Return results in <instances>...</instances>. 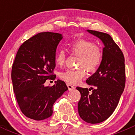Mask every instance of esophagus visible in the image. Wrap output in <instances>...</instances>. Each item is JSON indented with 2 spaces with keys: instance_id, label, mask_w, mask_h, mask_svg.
<instances>
[{
  "instance_id": "obj_1",
  "label": "esophagus",
  "mask_w": 135,
  "mask_h": 135,
  "mask_svg": "<svg viewBox=\"0 0 135 135\" xmlns=\"http://www.w3.org/2000/svg\"><path fill=\"white\" fill-rule=\"evenodd\" d=\"M66 85H67V87H68V88H69V90H73V89H74V87L73 86V85H70V84H66Z\"/></svg>"
}]
</instances>
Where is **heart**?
I'll return each instance as SVG.
<instances>
[{
    "mask_svg": "<svg viewBox=\"0 0 135 135\" xmlns=\"http://www.w3.org/2000/svg\"><path fill=\"white\" fill-rule=\"evenodd\" d=\"M69 51L73 55L78 56L75 70H68L60 74V78L66 82L71 84H77L85 76V69L93 73L98 69L103 59V50L97 44L91 40L80 38L67 44ZM66 60V55L63 50H60L55 55V63L62 66Z\"/></svg>",
    "mask_w": 135,
    "mask_h": 135,
    "instance_id": "b5f03b06",
    "label": "heart"
}]
</instances>
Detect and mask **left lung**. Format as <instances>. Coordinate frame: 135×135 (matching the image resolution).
<instances>
[{"label":"left lung","instance_id":"8db88e82","mask_svg":"<svg viewBox=\"0 0 135 135\" xmlns=\"http://www.w3.org/2000/svg\"><path fill=\"white\" fill-rule=\"evenodd\" d=\"M88 32L100 38L104 46L99 69L86 80L95 89L89 94L90 89L76 88L81 94L79 115L85 122L93 124L108 119L118 106L126 85V69L123 52L108 34L92 30Z\"/></svg>","mask_w":135,"mask_h":135}]
</instances>
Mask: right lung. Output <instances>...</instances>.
<instances>
[{
  "label": "right lung",
  "mask_w": 135,
  "mask_h": 135,
  "mask_svg": "<svg viewBox=\"0 0 135 135\" xmlns=\"http://www.w3.org/2000/svg\"><path fill=\"white\" fill-rule=\"evenodd\" d=\"M62 35L40 32L24 42L19 48L12 69L13 89L20 108L27 118L42 120L51 116L53 105L68 89L57 80L53 86H44L46 80H54L55 52Z\"/></svg>",
  "instance_id": "right-lung-1"
}]
</instances>
